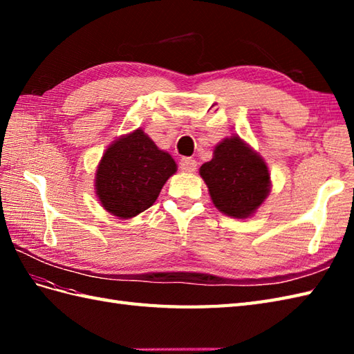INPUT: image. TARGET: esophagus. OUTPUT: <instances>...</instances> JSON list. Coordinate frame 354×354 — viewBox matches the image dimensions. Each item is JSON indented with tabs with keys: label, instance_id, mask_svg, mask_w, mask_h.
<instances>
[{
	"label": "esophagus",
	"instance_id": "obj_1",
	"mask_svg": "<svg viewBox=\"0 0 354 354\" xmlns=\"http://www.w3.org/2000/svg\"><path fill=\"white\" fill-rule=\"evenodd\" d=\"M179 169H181L183 171L192 173L196 170V161L192 160V158H183V160L179 161Z\"/></svg>",
	"mask_w": 354,
	"mask_h": 354
}]
</instances>
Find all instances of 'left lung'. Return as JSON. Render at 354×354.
Here are the masks:
<instances>
[{"instance_id": "8db88e82", "label": "left lung", "mask_w": 354, "mask_h": 354, "mask_svg": "<svg viewBox=\"0 0 354 354\" xmlns=\"http://www.w3.org/2000/svg\"><path fill=\"white\" fill-rule=\"evenodd\" d=\"M214 207L223 214L246 219L265 202L270 192V175L265 160L232 135L214 147L212 161L201 165Z\"/></svg>"}]
</instances>
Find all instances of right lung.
Segmentation results:
<instances>
[{"instance_id": "right-lung-1", "label": "right lung", "mask_w": 354, "mask_h": 354, "mask_svg": "<svg viewBox=\"0 0 354 354\" xmlns=\"http://www.w3.org/2000/svg\"><path fill=\"white\" fill-rule=\"evenodd\" d=\"M175 173V160L137 129L104 150L95 171V194L108 213L131 219L153 205Z\"/></svg>"}]
</instances>
